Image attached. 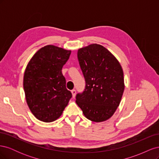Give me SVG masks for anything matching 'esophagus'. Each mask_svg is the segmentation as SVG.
I'll use <instances>...</instances> for the list:
<instances>
[{
  "mask_svg": "<svg viewBox=\"0 0 159 159\" xmlns=\"http://www.w3.org/2000/svg\"><path fill=\"white\" fill-rule=\"evenodd\" d=\"M71 93H72V97L74 98L75 96V94H76V91L75 89L71 90Z\"/></svg>",
  "mask_w": 159,
  "mask_h": 159,
  "instance_id": "34e87169",
  "label": "esophagus"
}]
</instances>
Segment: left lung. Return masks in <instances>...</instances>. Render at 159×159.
I'll return each instance as SVG.
<instances>
[{
	"instance_id": "obj_1",
	"label": "left lung",
	"mask_w": 159,
	"mask_h": 159,
	"mask_svg": "<svg viewBox=\"0 0 159 159\" xmlns=\"http://www.w3.org/2000/svg\"><path fill=\"white\" fill-rule=\"evenodd\" d=\"M85 87L75 102L91 121L109 119L121 102L125 89L123 71L119 61L102 45L90 44L78 51Z\"/></svg>"
}]
</instances>
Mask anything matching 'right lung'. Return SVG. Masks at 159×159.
I'll return each mask as SVG.
<instances>
[{
    "instance_id": "right-lung-1",
    "label": "right lung",
    "mask_w": 159,
    "mask_h": 159,
    "mask_svg": "<svg viewBox=\"0 0 159 159\" xmlns=\"http://www.w3.org/2000/svg\"><path fill=\"white\" fill-rule=\"evenodd\" d=\"M70 54V50L48 45L38 50L26 66L23 80L26 102L40 121L50 123L58 119L72 97L61 73Z\"/></svg>"
}]
</instances>
